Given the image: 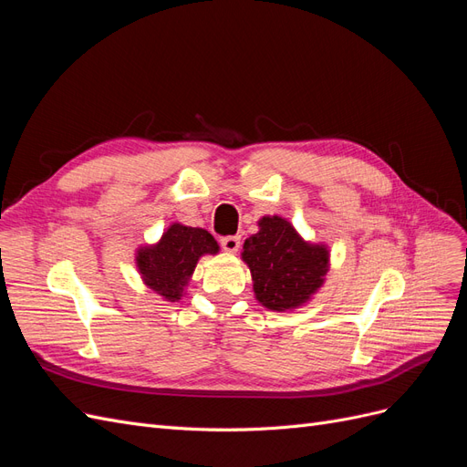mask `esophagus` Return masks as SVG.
<instances>
[{"instance_id":"esophagus-1","label":"esophagus","mask_w":467,"mask_h":467,"mask_svg":"<svg viewBox=\"0 0 467 467\" xmlns=\"http://www.w3.org/2000/svg\"><path fill=\"white\" fill-rule=\"evenodd\" d=\"M222 249L228 251V253H237L239 245H242V237L239 235H228V237H222Z\"/></svg>"}]
</instances>
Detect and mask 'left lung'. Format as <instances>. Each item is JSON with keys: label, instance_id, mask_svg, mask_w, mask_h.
I'll list each match as a JSON object with an SVG mask.
<instances>
[{"label": "left lung", "instance_id": "obj_1", "mask_svg": "<svg viewBox=\"0 0 467 467\" xmlns=\"http://www.w3.org/2000/svg\"><path fill=\"white\" fill-rule=\"evenodd\" d=\"M242 257L251 268L257 300L275 312L307 302L329 268L327 249L306 244L278 216L259 222V232L245 239Z\"/></svg>", "mask_w": 467, "mask_h": 467}]
</instances>
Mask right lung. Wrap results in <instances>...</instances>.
Instances as JSON below:
<instances>
[{
    "label": "right lung",
    "mask_w": 467,
    "mask_h": 467,
    "mask_svg": "<svg viewBox=\"0 0 467 467\" xmlns=\"http://www.w3.org/2000/svg\"><path fill=\"white\" fill-rule=\"evenodd\" d=\"M206 253H218L216 239L206 230L173 223L161 242L138 253V268L146 285L165 300H181L196 261Z\"/></svg>",
    "instance_id": "right-lung-1"
}]
</instances>
